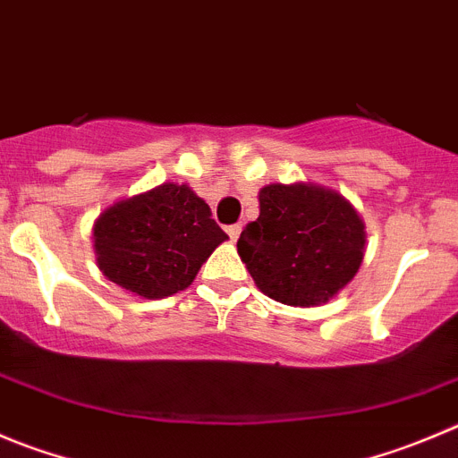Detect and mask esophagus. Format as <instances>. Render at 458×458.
I'll return each mask as SVG.
<instances>
[{
    "instance_id": "34e87169",
    "label": "esophagus",
    "mask_w": 458,
    "mask_h": 458,
    "mask_svg": "<svg viewBox=\"0 0 458 458\" xmlns=\"http://www.w3.org/2000/svg\"><path fill=\"white\" fill-rule=\"evenodd\" d=\"M241 232H242V226L241 225H232V226H226V233H229V238H232L233 242L241 238Z\"/></svg>"
}]
</instances>
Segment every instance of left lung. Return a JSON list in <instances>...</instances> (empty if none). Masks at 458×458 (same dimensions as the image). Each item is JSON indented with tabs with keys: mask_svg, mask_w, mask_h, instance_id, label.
Here are the masks:
<instances>
[{
	"mask_svg": "<svg viewBox=\"0 0 458 458\" xmlns=\"http://www.w3.org/2000/svg\"><path fill=\"white\" fill-rule=\"evenodd\" d=\"M260 216L242 229L238 254L259 290L287 306H319L357 274L364 222L335 191L269 184Z\"/></svg>",
	"mask_w": 458,
	"mask_h": 458,
	"instance_id": "obj_1",
	"label": "left lung"
}]
</instances>
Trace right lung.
Instances as JSON below:
<instances>
[{"mask_svg": "<svg viewBox=\"0 0 458 458\" xmlns=\"http://www.w3.org/2000/svg\"><path fill=\"white\" fill-rule=\"evenodd\" d=\"M226 241L211 208L186 184H161L116 202L94 225L101 272L143 299H164L193 283Z\"/></svg>", "mask_w": 458, "mask_h": 458, "instance_id": "obj_1", "label": "right lung"}]
</instances>
